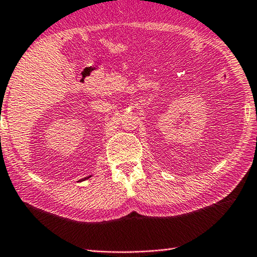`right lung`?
Here are the masks:
<instances>
[{
    "label": "right lung",
    "instance_id": "obj_1",
    "mask_svg": "<svg viewBox=\"0 0 257 257\" xmlns=\"http://www.w3.org/2000/svg\"><path fill=\"white\" fill-rule=\"evenodd\" d=\"M89 177H90V176H89ZM89 177H88V178H89ZM86 179H87V178H85V179H82V180H86Z\"/></svg>",
    "mask_w": 257,
    "mask_h": 257
}]
</instances>
